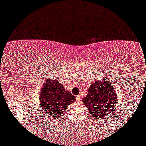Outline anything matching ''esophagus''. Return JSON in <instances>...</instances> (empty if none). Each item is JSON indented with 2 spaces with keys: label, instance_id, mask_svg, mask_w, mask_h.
<instances>
[{
  "label": "esophagus",
  "instance_id": "1",
  "mask_svg": "<svg viewBox=\"0 0 146 146\" xmlns=\"http://www.w3.org/2000/svg\"><path fill=\"white\" fill-rule=\"evenodd\" d=\"M76 99H77L78 101H80V95H77V96H76Z\"/></svg>",
  "mask_w": 146,
  "mask_h": 146
}]
</instances>
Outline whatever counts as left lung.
<instances>
[{"label": "left lung", "mask_w": 146, "mask_h": 146, "mask_svg": "<svg viewBox=\"0 0 146 146\" xmlns=\"http://www.w3.org/2000/svg\"><path fill=\"white\" fill-rule=\"evenodd\" d=\"M82 102L94 118H102L112 113L116 105L117 96L110 80L106 78L104 81H96L91 85Z\"/></svg>", "instance_id": "left-lung-1"}]
</instances>
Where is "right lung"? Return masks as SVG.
<instances>
[{
	"mask_svg": "<svg viewBox=\"0 0 146 146\" xmlns=\"http://www.w3.org/2000/svg\"><path fill=\"white\" fill-rule=\"evenodd\" d=\"M39 99L42 108L52 119L61 118L65 114L68 105L76 100L59 81L51 80L44 82Z\"/></svg>",
	"mask_w": 146,
	"mask_h": 146,
	"instance_id": "1",
	"label": "right lung"
}]
</instances>
